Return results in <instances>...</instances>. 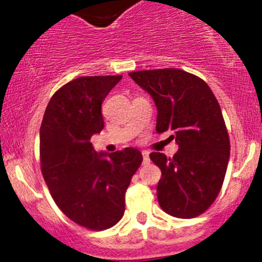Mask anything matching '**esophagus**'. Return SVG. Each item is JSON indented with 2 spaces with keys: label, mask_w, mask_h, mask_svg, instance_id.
I'll use <instances>...</instances> for the list:
<instances>
[{
  "label": "esophagus",
  "mask_w": 262,
  "mask_h": 262,
  "mask_svg": "<svg viewBox=\"0 0 262 262\" xmlns=\"http://www.w3.org/2000/svg\"><path fill=\"white\" fill-rule=\"evenodd\" d=\"M142 155H143V163H144V165H148V163L150 162L149 153H148L147 150H143V152H142Z\"/></svg>",
  "instance_id": "esophagus-1"
}]
</instances>
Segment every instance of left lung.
<instances>
[{"instance_id":"left-lung-1","label":"left lung","mask_w":262,"mask_h":262,"mask_svg":"<svg viewBox=\"0 0 262 262\" xmlns=\"http://www.w3.org/2000/svg\"><path fill=\"white\" fill-rule=\"evenodd\" d=\"M157 106L158 134L171 130L179 144L173 157L152 152L160 167L157 198L163 212L195 218L213 204L226 176L229 137L221 106L207 82L176 68L129 73Z\"/></svg>"}]
</instances>
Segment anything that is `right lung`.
I'll return each instance as SVG.
<instances>
[{"label": "right lung", "mask_w": 262, "mask_h": 262, "mask_svg": "<svg viewBox=\"0 0 262 262\" xmlns=\"http://www.w3.org/2000/svg\"><path fill=\"white\" fill-rule=\"evenodd\" d=\"M121 76H86L52 96L40 126V167L53 200L78 226L102 231L125 210V191L143 157L136 148L97 153L101 104Z\"/></svg>", "instance_id": "right-lung-1"}]
</instances>
